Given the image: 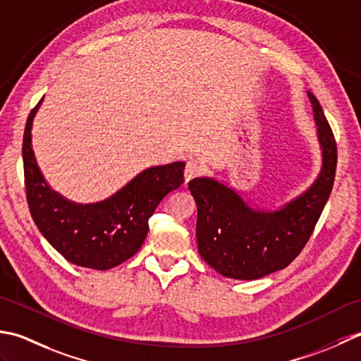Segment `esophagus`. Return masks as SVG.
I'll return each mask as SVG.
<instances>
[{"label":"esophagus","instance_id":"34e87169","mask_svg":"<svg viewBox=\"0 0 361 361\" xmlns=\"http://www.w3.org/2000/svg\"><path fill=\"white\" fill-rule=\"evenodd\" d=\"M201 174H202V166L200 165V161L188 160L187 165H185V170H183V178H185V182L195 179Z\"/></svg>","mask_w":361,"mask_h":361}]
</instances>
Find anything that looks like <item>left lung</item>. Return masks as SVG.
<instances>
[{"label": "left lung", "instance_id": "left-lung-1", "mask_svg": "<svg viewBox=\"0 0 361 361\" xmlns=\"http://www.w3.org/2000/svg\"><path fill=\"white\" fill-rule=\"evenodd\" d=\"M322 148L319 178L304 195L277 212L249 207L229 187L209 178L188 182L197 205V249L219 274L254 281L283 269L310 240L332 193L336 171V142L319 101L308 92Z\"/></svg>", "mask_w": 361, "mask_h": 361}]
</instances>
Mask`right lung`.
Masks as SVG:
<instances>
[{
  "instance_id": "add662e5",
  "label": "right lung",
  "mask_w": 361,
  "mask_h": 361,
  "mask_svg": "<svg viewBox=\"0 0 361 361\" xmlns=\"http://www.w3.org/2000/svg\"><path fill=\"white\" fill-rule=\"evenodd\" d=\"M42 102V101H40ZM37 104L23 135L25 185L35 226L56 251L78 267L109 269L138 252L148 233V219L160 201L183 183V161L148 168L109 200L70 202L51 190L37 166L31 128Z\"/></svg>"
}]
</instances>
